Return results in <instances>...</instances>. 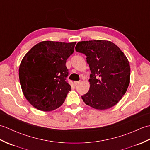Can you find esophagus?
<instances>
[{"mask_svg": "<svg viewBox=\"0 0 150 150\" xmlns=\"http://www.w3.org/2000/svg\"><path fill=\"white\" fill-rule=\"evenodd\" d=\"M80 83H81V81H75L74 82L75 86H77V85H78L79 84H80Z\"/></svg>", "mask_w": 150, "mask_h": 150, "instance_id": "esophagus-1", "label": "esophagus"}]
</instances>
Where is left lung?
I'll list each match as a JSON object with an SVG mask.
<instances>
[{
    "mask_svg": "<svg viewBox=\"0 0 150 150\" xmlns=\"http://www.w3.org/2000/svg\"><path fill=\"white\" fill-rule=\"evenodd\" d=\"M76 52L84 53L91 71L90 90L81 97L97 110L115 106L125 94L129 84L128 59L114 43L107 40L79 42Z\"/></svg>",
    "mask_w": 150,
    "mask_h": 150,
    "instance_id": "left-lung-1",
    "label": "left lung"
}]
</instances>
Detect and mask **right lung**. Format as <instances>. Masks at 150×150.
<instances>
[{"instance_id":"obj_1","label":"right lung","mask_w":150,"mask_h":150,"mask_svg":"<svg viewBox=\"0 0 150 150\" xmlns=\"http://www.w3.org/2000/svg\"><path fill=\"white\" fill-rule=\"evenodd\" d=\"M75 44L42 41L22 60L18 74L22 92L37 109L52 111L64 102L71 89L66 80L69 72L66 62Z\"/></svg>"}]
</instances>
